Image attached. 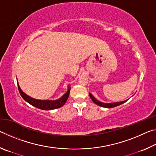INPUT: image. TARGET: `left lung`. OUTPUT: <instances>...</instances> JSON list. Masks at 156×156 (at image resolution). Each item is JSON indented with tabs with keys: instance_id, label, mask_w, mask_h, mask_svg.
<instances>
[{
	"instance_id": "1",
	"label": "left lung",
	"mask_w": 156,
	"mask_h": 156,
	"mask_svg": "<svg viewBox=\"0 0 156 156\" xmlns=\"http://www.w3.org/2000/svg\"><path fill=\"white\" fill-rule=\"evenodd\" d=\"M89 96H90V98H91V99L92 100V101H93L95 104L98 105V106H100L102 107H105V108H113V107L119 106V105L125 103V102H126L129 100L128 99V100H124V101H121V102H112V103H105V102H102L99 101V100H98L96 98H95V97L91 93H89Z\"/></svg>"
}]
</instances>
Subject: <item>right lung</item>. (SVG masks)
I'll return each instance as SVG.
<instances>
[{"mask_svg": "<svg viewBox=\"0 0 156 156\" xmlns=\"http://www.w3.org/2000/svg\"><path fill=\"white\" fill-rule=\"evenodd\" d=\"M18 90H19L20 96L24 99L26 102H27L29 104H30L32 106L35 107L36 108H38L40 109L43 110H52V109H56L58 108H60L62 107L63 105L65 104V102H67V100L69 96V92H70V85L68 86L67 91L63 95L62 97H60V98L57 100H38L34 98H31L28 95L26 94L22 91V89H20L19 84L18 83Z\"/></svg>", "mask_w": 156, "mask_h": 156, "instance_id": "obj_1", "label": "right lung"}]
</instances>
